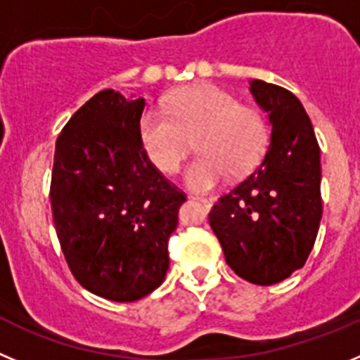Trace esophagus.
<instances>
[{
  "label": "esophagus",
  "instance_id": "34e87169",
  "mask_svg": "<svg viewBox=\"0 0 360 360\" xmlns=\"http://www.w3.org/2000/svg\"><path fill=\"white\" fill-rule=\"evenodd\" d=\"M188 197H190V199L200 200V202L206 204V206H213V204H215V200H217L215 195H192V193H190Z\"/></svg>",
  "mask_w": 360,
  "mask_h": 360
}]
</instances>
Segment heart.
Instances as JSON below:
<instances>
[{
    "label": "heart",
    "instance_id": "1",
    "mask_svg": "<svg viewBox=\"0 0 360 360\" xmlns=\"http://www.w3.org/2000/svg\"><path fill=\"white\" fill-rule=\"evenodd\" d=\"M140 140L161 172H177L186 158L188 136H197L199 156L188 165L184 181L210 190L228 174L244 176L257 168L271 140L264 111L242 105L217 86H195L170 96L167 109L150 108L140 118Z\"/></svg>",
    "mask_w": 360,
    "mask_h": 360
}]
</instances>
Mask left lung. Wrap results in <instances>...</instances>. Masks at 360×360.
<instances>
[{
    "mask_svg": "<svg viewBox=\"0 0 360 360\" xmlns=\"http://www.w3.org/2000/svg\"><path fill=\"white\" fill-rule=\"evenodd\" d=\"M267 112L271 143L251 176L220 197L210 226L226 262L255 285H273L305 265L321 222L319 145L300 100L276 84L251 80Z\"/></svg>",
    "mask_w": 360,
    "mask_h": 360,
    "instance_id": "left-lung-1",
    "label": "left lung"
}]
</instances>
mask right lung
Masks as SVG:
<instances>
[{
  "label": "right lung",
  "instance_id": "obj_1",
  "mask_svg": "<svg viewBox=\"0 0 360 360\" xmlns=\"http://www.w3.org/2000/svg\"><path fill=\"white\" fill-rule=\"evenodd\" d=\"M145 98L103 89L71 116L55 143L51 213L68 267L84 289L136 301L168 271V238L186 195L140 140Z\"/></svg>",
  "mask_w": 360,
  "mask_h": 360
}]
</instances>
